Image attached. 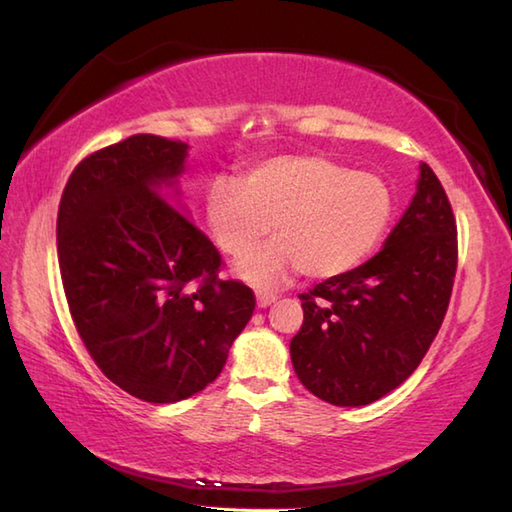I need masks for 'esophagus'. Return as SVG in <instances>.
Wrapping results in <instances>:
<instances>
[{"label":"esophagus","instance_id":"obj_1","mask_svg":"<svg viewBox=\"0 0 512 512\" xmlns=\"http://www.w3.org/2000/svg\"><path fill=\"white\" fill-rule=\"evenodd\" d=\"M277 297L275 295H268V292H257V306L259 308H268L270 303H275Z\"/></svg>","mask_w":512,"mask_h":512}]
</instances>
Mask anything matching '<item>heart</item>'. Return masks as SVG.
Here are the masks:
<instances>
[{"label":"heart","instance_id":"b5f03b06","mask_svg":"<svg viewBox=\"0 0 512 512\" xmlns=\"http://www.w3.org/2000/svg\"><path fill=\"white\" fill-rule=\"evenodd\" d=\"M394 215V195L369 171L325 156L262 160L242 182L217 178L204 193V217L228 257H246L268 233L281 235L237 266L248 284L270 288L295 270L312 279L350 273L372 255Z\"/></svg>","mask_w":512,"mask_h":512}]
</instances>
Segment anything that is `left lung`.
<instances>
[{"label": "left lung", "instance_id": "left-lung-1", "mask_svg": "<svg viewBox=\"0 0 512 512\" xmlns=\"http://www.w3.org/2000/svg\"><path fill=\"white\" fill-rule=\"evenodd\" d=\"M458 228L429 165L380 253L299 295L303 323L290 341L308 391L336 407L383 398L413 374L449 308Z\"/></svg>", "mask_w": 512, "mask_h": 512}]
</instances>
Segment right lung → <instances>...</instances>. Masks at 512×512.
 Segmentation results:
<instances>
[{
  "label": "right lung",
  "mask_w": 512,
  "mask_h": 512,
  "mask_svg": "<svg viewBox=\"0 0 512 512\" xmlns=\"http://www.w3.org/2000/svg\"><path fill=\"white\" fill-rule=\"evenodd\" d=\"M189 145L136 134L81 160L57 217L61 281L101 372L147 402H178L220 376L255 295L178 206Z\"/></svg>",
  "instance_id": "1"
}]
</instances>
